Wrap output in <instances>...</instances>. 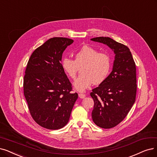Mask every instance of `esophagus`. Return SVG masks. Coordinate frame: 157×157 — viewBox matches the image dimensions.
Wrapping results in <instances>:
<instances>
[{
	"mask_svg": "<svg viewBox=\"0 0 157 157\" xmlns=\"http://www.w3.org/2000/svg\"><path fill=\"white\" fill-rule=\"evenodd\" d=\"M78 97H80V98H84L85 97H86V95L84 93H78Z\"/></svg>",
	"mask_w": 157,
	"mask_h": 157,
	"instance_id": "1",
	"label": "esophagus"
}]
</instances>
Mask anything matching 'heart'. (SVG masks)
<instances>
[{"label":"heart","mask_w":157,"mask_h":157,"mask_svg":"<svg viewBox=\"0 0 157 157\" xmlns=\"http://www.w3.org/2000/svg\"><path fill=\"white\" fill-rule=\"evenodd\" d=\"M110 55L105 52H99L95 48L85 45L75 55V60L64 58L62 67L69 77L75 79L80 68L81 74L74 83L75 87L83 91L93 84L102 83L108 76L111 70Z\"/></svg>","instance_id":"b5f03b06"}]
</instances>
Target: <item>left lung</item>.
<instances>
[{
    "mask_svg": "<svg viewBox=\"0 0 157 157\" xmlns=\"http://www.w3.org/2000/svg\"><path fill=\"white\" fill-rule=\"evenodd\" d=\"M91 40L106 44L115 54L113 71L90 93L94 101L91 113L94 123L100 128L109 129L126 118L135 101L136 65L129 49L123 44L105 36Z\"/></svg>",
    "mask_w": 157,
    "mask_h": 157,
    "instance_id": "1",
    "label": "left lung"
}]
</instances>
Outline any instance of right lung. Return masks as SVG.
<instances>
[{
  "label": "right lung",
  "instance_id": "1",
  "mask_svg": "<svg viewBox=\"0 0 157 157\" xmlns=\"http://www.w3.org/2000/svg\"><path fill=\"white\" fill-rule=\"evenodd\" d=\"M73 42L64 37L48 40L31 54L25 71L23 88L29 113L48 129L66 126L78 98L61 64L62 53Z\"/></svg>",
  "mask_w": 157,
  "mask_h": 157
}]
</instances>
